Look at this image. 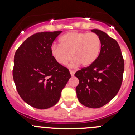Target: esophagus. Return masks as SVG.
<instances>
[{
    "mask_svg": "<svg viewBox=\"0 0 135 135\" xmlns=\"http://www.w3.org/2000/svg\"><path fill=\"white\" fill-rule=\"evenodd\" d=\"M70 75L72 76H73L74 75V73H75V72L74 71V70H70Z\"/></svg>",
    "mask_w": 135,
    "mask_h": 135,
    "instance_id": "obj_1",
    "label": "esophagus"
}]
</instances>
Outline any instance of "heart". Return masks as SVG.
<instances>
[{
  "label": "heart",
  "mask_w": 135,
  "mask_h": 135,
  "mask_svg": "<svg viewBox=\"0 0 135 135\" xmlns=\"http://www.w3.org/2000/svg\"><path fill=\"white\" fill-rule=\"evenodd\" d=\"M59 45L51 47V54L59 65L65 66L73 61L70 67L81 65L87 67L97 59L101 50V41L95 33L71 31L62 35L59 40Z\"/></svg>",
  "instance_id": "b5f03b06"
}]
</instances>
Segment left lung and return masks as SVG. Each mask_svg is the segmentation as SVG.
Returning a JSON list of instances; mask_svg holds the SVG:
<instances>
[{
  "mask_svg": "<svg viewBox=\"0 0 135 135\" xmlns=\"http://www.w3.org/2000/svg\"><path fill=\"white\" fill-rule=\"evenodd\" d=\"M101 41L97 59L90 66L81 69L74 76L79 80L76 88L78 100L89 108H98L109 103L122 85L124 60L117 41L98 29L91 30Z\"/></svg>",
  "mask_w": 135,
  "mask_h": 135,
  "instance_id": "1",
  "label": "left lung"
}]
</instances>
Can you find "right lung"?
<instances>
[{
    "mask_svg": "<svg viewBox=\"0 0 135 135\" xmlns=\"http://www.w3.org/2000/svg\"><path fill=\"white\" fill-rule=\"evenodd\" d=\"M62 31L42 32L28 37L14 55L13 81L21 99L34 108L47 109L59 101L71 77L51 54L52 43Z\"/></svg>",
    "mask_w": 135,
    "mask_h": 135,
    "instance_id": "add662e5",
    "label": "right lung"
}]
</instances>
